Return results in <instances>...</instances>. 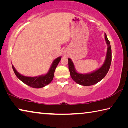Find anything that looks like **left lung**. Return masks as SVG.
Here are the masks:
<instances>
[{
    "mask_svg": "<svg viewBox=\"0 0 128 128\" xmlns=\"http://www.w3.org/2000/svg\"><path fill=\"white\" fill-rule=\"evenodd\" d=\"M105 40L108 46L106 60L101 68L98 70L87 74H80L76 72L72 60L70 58H68V68L70 75L73 80L76 83L84 86H90L99 82L107 74L112 62V50L110 42L108 40L106 33Z\"/></svg>",
    "mask_w": 128,
    "mask_h": 128,
    "instance_id": "left-lung-1",
    "label": "left lung"
}]
</instances>
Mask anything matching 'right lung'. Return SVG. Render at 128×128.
I'll return each instance as SVG.
<instances>
[{"label": "right lung", "instance_id": "1", "mask_svg": "<svg viewBox=\"0 0 128 128\" xmlns=\"http://www.w3.org/2000/svg\"><path fill=\"white\" fill-rule=\"evenodd\" d=\"M60 60H61V56H60L56 59L52 63V66L47 74L42 75L38 76L29 77L24 76L17 72L13 65H12V68H13L14 72L16 76L23 83L31 87L34 88H41L44 87L46 85H48L53 80L56 68L57 67Z\"/></svg>", "mask_w": 128, "mask_h": 128}]
</instances>
